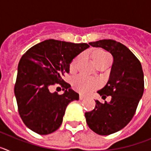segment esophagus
Returning a JSON list of instances; mask_svg holds the SVG:
<instances>
[{"label":"esophagus","mask_w":151,"mask_h":151,"mask_svg":"<svg viewBox=\"0 0 151 151\" xmlns=\"http://www.w3.org/2000/svg\"><path fill=\"white\" fill-rule=\"evenodd\" d=\"M85 98H86V97H85V96L82 95V94H80V96H79V99L81 100V101H82V100H85Z\"/></svg>","instance_id":"34e87169"}]
</instances>
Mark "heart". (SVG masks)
<instances>
[{"label": "heart", "mask_w": 151, "mask_h": 151, "mask_svg": "<svg viewBox=\"0 0 151 151\" xmlns=\"http://www.w3.org/2000/svg\"><path fill=\"white\" fill-rule=\"evenodd\" d=\"M91 56L94 60V63L97 65V66H99L102 64L106 63H112V60H113L111 55L106 51L101 50V49L94 50L92 52ZM80 60H81V55L78 56L76 58L73 60V62L70 64L71 71H74L76 69ZM73 85H74L75 88L80 93L88 94L98 87V82L90 77H88L84 75H79L74 78Z\"/></svg>", "instance_id": "1"}]
</instances>
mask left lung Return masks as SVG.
<instances>
[{
  "label": "left lung",
  "mask_w": 151,
  "mask_h": 151,
  "mask_svg": "<svg viewBox=\"0 0 151 151\" xmlns=\"http://www.w3.org/2000/svg\"><path fill=\"white\" fill-rule=\"evenodd\" d=\"M89 45L102 47L113 57L107 83L97 91L103 99L111 96V101L102 104L96 100L95 108L85 113L88 125L93 132L108 135L123 129L134 115L145 88L143 70L132 52L118 41L104 39Z\"/></svg>",
  "instance_id": "1"
}]
</instances>
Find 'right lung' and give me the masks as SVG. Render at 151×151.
<instances>
[{"label":"right lung","instance_id":"1","mask_svg":"<svg viewBox=\"0 0 151 151\" xmlns=\"http://www.w3.org/2000/svg\"><path fill=\"white\" fill-rule=\"evenodd\" d=\"M89 47L85 43L74 44L49 39L32 47L18 65L14 94L18 111L24 124L39 134H48L59 129L66 106L78 101V93L63 79L69 73V65L77 55ZM59 83L64 93H51L49 88Z\"/></svg>","mask_w":151,"mask_h":151}]
</instances>
